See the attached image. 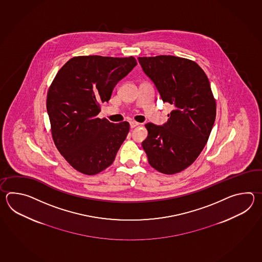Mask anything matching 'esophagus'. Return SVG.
I'll use <instances>...</instances> for the list:
<instances>
[{"label": "esophagus", "instance_id": "obj_1", "mask_svg": "<svg viewBox=\"0 0 262 262\" xmlns=\"http://www.w3.org/2000/svg\"><path fill=\"white\" fill-rule=\"evenodd\" d=\"M129 123H130V127H131V128H134V127L138 126V125L139 124V123H137V122H134V121H131V122H130Z\"/></svg>", "mask_w": 262, "mask_h": 262}]
</instances>
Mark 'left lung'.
<instances>
[{"instance_id":"left-lung-1","label":"left lung","mask_w":262,"mask_h":262,"mask_svg":"<svg viewBox=\"0 0 262 262\" xmlns=\"http://www.w3.org/2000/svg\"><path fill=\"white\" fill-rule=\"evenodd\" d=\"M138 60L163 102L174 106L167 123L145 124L148 137L142 148L149 164L159 172H180L200 156L215 121L210 81L201 67L188 59L161 55Z\"/></svg>"}]
</instances>
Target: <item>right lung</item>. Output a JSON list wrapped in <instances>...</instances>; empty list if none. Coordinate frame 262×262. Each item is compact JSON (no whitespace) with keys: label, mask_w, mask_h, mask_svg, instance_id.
I'll list each match as a JSON object with an SVG mask.
<instances>
[{"label":"right lung","mask_w":262,"mask_h":262,"mask_svg":"<svg viewBox=\"0 0 262 262\" xmlns=\"http://www.w3.org/2000/svg\"><path fill=\"white\" fill-rule=\"evenodd\" d=\"M138 63L134 57L78 56L57 73L48 92L51 134L61 156L87 175L112 165L129 132V123L96 117L116 84Z\"/></svg>","instance_id":"1"}]
</instances>
